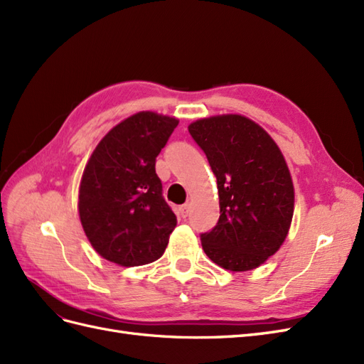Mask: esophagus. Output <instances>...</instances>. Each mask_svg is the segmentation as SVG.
I'll use <instances>...</instances> for the list:
<instances>
[{"mask_svg": "<svg viewBox=\"0 0 364 364\" xmlns=\"http://www.w3.org/2000/svg\"><path fill=\"white\" fill-rule=\"evenodd\" d=\"M188 213H190V205L188 203H185V205H182L181 208H179V215L181 217H188Z\"/></svg>", "mask_w": 364, "mask_h": 364, "instance_id": "esophagus-1", "label": "esophagus"}]
</instances>
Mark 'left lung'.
I'll return each instance as SVG.
<instances>
[{"mask_svg":"<svg viewBox=\"0 0 364 364\" xmlns=\"http://www.w3.org/2000/svg\"><path fill=\"white\" fill-rule=\"evenodd\" d=\"M190 135L217 179L220 218L200 235L209 259L230 272L257 269L284 243L294 211L291 176L277 142L243 115L197 119Z\"/></svg>","mask_w":364,"mask_h":364,"instance_id":"1","label":"left lung"}]
</instances>
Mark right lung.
<instances>
[{"label": "right lung", "mask_w": 364, "mask_h": 364, "mask_svg": "<svg viewBox=\"0 0 364 364\" xmlns=\"http://www.w3.org/2000/svg\"><path fill=\"white\" fill-rule=\"evenodd\" d=\"M179 119L138 112L98 142L79 190V215L98 255L118 266L156 261L176 228L155 165Z\"/></svg>", "instance_id": "1"}]
</instances>
